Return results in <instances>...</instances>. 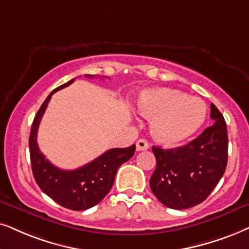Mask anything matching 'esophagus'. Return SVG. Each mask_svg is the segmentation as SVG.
Returning <instances> with one entry per match:
<instances>
[{
    "mask_svg": "<svg viewBox=\"0 0 249 249\" xmlns=\"http://www.w3.org/2000/svg\"><path fill=\"white\" fill-rule=\"evenodd\" d=\"M149 148V143L144 139H139L137 141V150L141 152V150H147Z\"/></svg>",
    "mask_w": 249,
    "mask_h": 249,
    "instance_id": "1",
    "label": "esophagus"
}]
</instances>
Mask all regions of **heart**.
<instances>
[{
	"instance_id": "heart-1",
	"label": "heart",
	"mask_w": 249,
	"mask_h": 249,
	"mask_svg": "<svg viewBox=\"0 0 249 249\" xmlns=\"http://www.w3.org/2000/svg\"><path fill=\"white\" fill-rule=\"evenodd\" d=\"M137 110L150 121V133L157 142L176 146L202 126L207 107L202 100L169 87L149 88L137 100Z\"/></svg>"
}]
</instances>
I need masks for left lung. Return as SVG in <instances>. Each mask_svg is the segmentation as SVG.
<instances>
[{
    "label": "left lung",
    "mask_w": 249,
    "mask_h": 249,
    "mask_svg": "<svg viewBox=\"0 0 249 249\" xmlns=\"http://www.w3.org/2000/svg\"><path fill=\"white\" fill-rule=\"evenodd\" d=\"M213 124L185 146H153L156 169L149 180L153 194L165 207L187 209L203 202L224 175L228 164L225 119L212 103Z\"/></svg>",
    "instance_id": "1"
}]
</instances>
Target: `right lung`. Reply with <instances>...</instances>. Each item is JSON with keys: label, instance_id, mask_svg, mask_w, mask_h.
<instances>
[{"label": "right lung", "instance_id": "add662e5", "mask_svg": "<svg viewBox=\"0 0 249 249\" xmlns=\"http://www.w3.org/2000/svg\"><path fill=\"white\" fill-rule=\"evenodd\" d=\"M85 77L93 78L92 74ZM68 83L53 90L37 110L30 134V155L32 171L36 184L50 199L71 210H86L101 202L115 181L116 172L123 163L134 155L135 144L127 148H112L94 161L75 170H62L53 165L40 152L36 142L37 128L52 95L73 83Z\"/></svg>", "mask_w": 249, "mask_h": 249}]
</instances>
